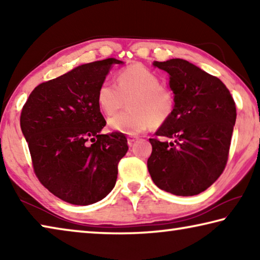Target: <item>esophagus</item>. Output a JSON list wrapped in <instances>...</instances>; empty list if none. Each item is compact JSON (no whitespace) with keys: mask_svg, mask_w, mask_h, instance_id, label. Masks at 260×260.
<instances>
[{"mask_svg":"<svg viewBox=\"0 0 260 260\" xmlns=\"http://www.w3.org/2000/svg\"><path fill=\"white\" fill-rule=\"evenodd\" d=\"M138 140H139L138 136H128V138H127V141H128L129 146H132V144H133L135 141H138Z\"/></svg>","mask_w":260,"mask_h":260,"instance_id":"1","label":"esophagus"}]
</instances>
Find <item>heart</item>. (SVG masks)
Here are the masks:
<instances>
[{
  "label": "heart",
  "mask_w": 260,
  "mask_h": 260,
  "mask_svg": "<svg viewBox=\"0 0 260 260\" xmlns=\"http://www.w3.org/2000/svg\"><path fill=\"white\" fill-rule=\"evenodd\" d=\"M129 102V110L110 118L109 126L124 134H139L152 124L160 126L175 110L174 94L159 77L142 64H132L117 74V85L105 80L98 90L100 109L112 116Z\"/></svg>",
  "instance_id": "1"
}]
</instances>
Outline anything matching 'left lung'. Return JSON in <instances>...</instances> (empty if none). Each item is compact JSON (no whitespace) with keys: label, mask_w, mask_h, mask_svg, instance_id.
I'll list each match as a JSON object with an SVG mask.
<instances>
[{"label":"left lung","mask_w":260,"mask_h":260,"mask_svg":"<svg viewBox=\"0 0 260 260\" xmlns=\"http://www.w3.org/2000/svg\"><path fill=\"white\" fill-rule=\"evenodd\" d=\"M153 65L170 74L175 110L155 138L149 139V173L162 190L197 195L225 170L236 120L235 102L220 79L187 60L173 58Z\"/></svg>","instance_id":"left-lung-1"}]
</instances>
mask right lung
Wrapping results in <instances>:
<instances>
[{
	"label": "right lung",
	"instance_id": "right-lung-1",
	"mask_svg": "<svg viewBox=\"0 0 260 260\" xmlns=\"http://www.w3.org/2000/svg\"><path fill=\"white\" fill-rule=\"evenodd\" d=\"M83 64L34 88L21 109L20 127L34 173L51 193L74 205L104 199L116 184L118 162L126 155L125 134H101L107 125L98 90L112 64Z\"/></svg>",
	"mask_w": 260,
	"mask_h": 260
}]
</instances>
